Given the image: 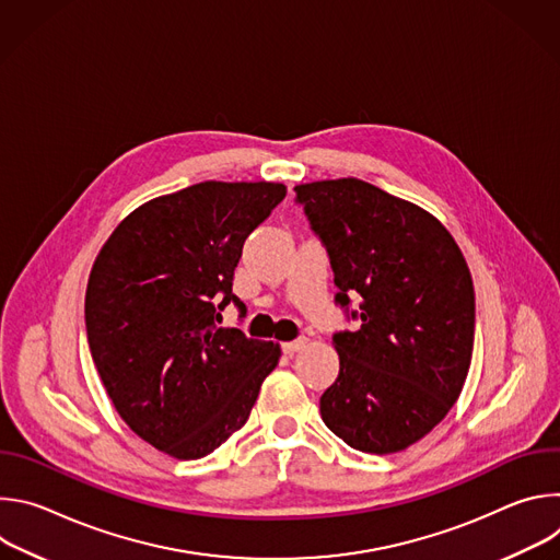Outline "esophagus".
<instances>
[{
	"label": "esophagus",
	"mask_w": 560,
	"mask_h": 560,
	"mask_svg": "<svg viewBox=\"0 0 560 560\" xmlns=\"http://www.w3.org/2000/svg\"><path fill=\"white\" fill-rule=\"evenodd\" d=\"M305 346H307V339H305V337H301V339H296V341H288V343H283V352L292 357V354L301 352Z\"/></svg>",
	"instance_id": "34e87169"
}]
</instances>
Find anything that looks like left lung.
I'll list each match as a JSON object with an SVG mask.
<instances>
[{
	"mask_svg": "<svg viewBox=\"0 0 560 560\" xmlns=\"http://www.w3.org/2000/svg\"><path fill=\"white\" fill-rule=\"evenodd\" d=\"M328 248L337 301L359 292L361 328L339 332V376L318 408L350 447L401 452L439 425L467 378L474 288L447 228L354 177L294 186Z\"/></svg>",
	"mask_w": 560,
	"mask_h": 560,
	"instance_id": "left-lung-1",
	"label": "left lung"
}]
</instances>
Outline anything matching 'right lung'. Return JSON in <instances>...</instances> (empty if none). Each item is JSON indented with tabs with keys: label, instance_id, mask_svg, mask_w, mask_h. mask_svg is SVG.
<instances>
[{
	"label": "right lung",
	"instance_id": "right-lung-1",
	"mask_svg": "<svg viewBox=\"0 0 560 560\" xmlns=\"http://www.w3.org/2000/svg\"><path fill=\"white\" fill-rule=\"evenodd\" d=\"M285 197L279 182H201L135 208L86 288L89 346L124 423L179 460L242 428L281 348L221 328L246 236Z\"/></svg>",
	"mask_w": 560,
	"mask_h": 560
}]
</instances>
